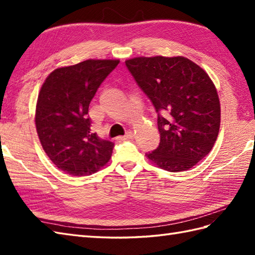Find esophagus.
<instances>
[{
	"instance_id": "esophagus-1",
	"label": "esophagus",
	"mask_w": 255,
	"mask_h": 255,
	"mask_svg": "<svg viewBox=\"0 0 255 255\" xmlns=\"http://www.w3.org/2000/svg\"><path fill=\"white\" fill-rule=\"evenodd\" d=\"M133 137V132L131 131V130H128L127 132H126V134H125V136H123V137H119L118 139L119 140H128V139H131Z\"/></svg>"
}]
</instances>
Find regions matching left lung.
Returning <instances> with one entry per match:
<instances>
[{
    "mask_svg": "<svg viewBox=\"0 0 255 255\" xmlns=\"http://www.w3.org/2000/svg\"><path fill=\"white\" fill-rule=\"evenodd\" d=\"M126 66L159 113L160 144L147 159L169 172L192 169L207 155L220 128V102L207 72L189 59L136 57Z\"/></svg>",
    "mask_w": 255,
    "mask_h": 255,
    "instance_id": "8db88e82",
    "label": "left lung"
}]
</instances>
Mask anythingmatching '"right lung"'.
<instances>
[{"instance_id": "right-lung-1", "label": "right lung", "mask_w": 255, "mask_h": 255, "mask_svg": "<svg viewBox=\"0 0 255 255\" xmlns=\"http://www.w3.org/2000/svg\"><path fill=\"white\" fill-rule=\"evenodd\" d=\"M118 59H89L48 75L36 104L35 125L48 158L73 176L94 174L112 158L114 143L91 130L90 103Z\"/></svg>"}]
</instances>
